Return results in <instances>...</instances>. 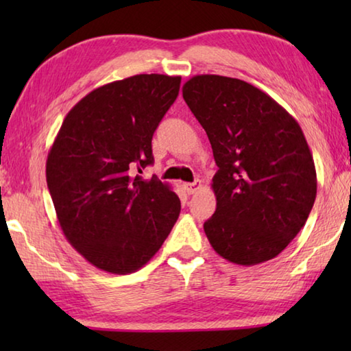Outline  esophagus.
<instances>
[{
    "instance_id": "1",
    "label": "esophagus",
    "mask_w": 351,
    "mask_h": 351,
    "mask_svg": "<svg viewBox=\"0 0 351 351\" xmlns=\"http://www.w3.org/2000/svg\"><path fill=\"white\" fill-rule=\"evenodd\" d=\"M182 186H184V190H186L189 195H192V193H197L198 190L201 189V181L195 180L193 182H184Z\"/></svg>"
}]
</instances>
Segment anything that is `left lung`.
<instances>
[{
    "label": "left lung",
    "instance_id": "left-lung-1",
    "mask_svg": "<svg viewBox=\"0 0 351 351\" xmlns=\"http://www.w3.org/2000/svg\"><path fill=\"white\" fill-rule=\"evenodd\" d=\"M182 97L210 141L218 171L207 240L230 263L277 257L304 228L317 192L299 122L274 99L232 77L193 75Z\"/></svg>",
    "mask_w": 351,
    "mask_h": 351
}]
</instances>
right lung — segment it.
I'll return each instance as SVG.
<instances>
[{
	"mask_svg": "<svg viewBox=\"0 0 351 351\" xmlns=\"http://www.w3.org/2000/svg\"><path fill=\"white\" fill-rule=\"evenodd\" d=\"M181 77L139 74L99 86L64 117L46 161V181L66 240L110 274H132L162 246L181 201L156 176L154 130L180 93Z\"/></svg>",
	"mask_w": 351,
	"mask_h": 351,
	"instance_id": "1",
	"label": "right lung"
}]
</instances>
